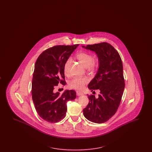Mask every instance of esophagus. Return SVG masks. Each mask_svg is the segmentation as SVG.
Listing matches in <instances>:
<instances>
[{
  "mask_svg": "<svg viewBox=\"0 0 152 152\" xmlns=\"http://www.w3.org/2000/svg\"><path fill=\"white\" fill-rule=\"evenodd\" d=\"M76 94H77V96H81V95H83V94L82 92H80V91H76Z\"/></svg>",
  "mask_w": 152,
  "mask_h": 152,
  "instance_id": "esophagus-1",
  "label": "esophagus"
}]
</instances>
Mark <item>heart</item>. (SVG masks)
Masks as SVG:
<instances>
[{
  "label": "heart",
  "instance_id": "b5f03b06",
  "mask_svg": "<svg viewBox=\"0 0 152 152\" xmlns=\"http://www.w3.org/2000/svg\"><path fill=\"white\" fill-rule=\"evenodd\" d=\"M77 58L79 60L80 62L84 65L85 67H87L89 71H94L97 67V64L96 62L94 61L93 56L86 52H81L76 55ZM71 63V59H68L65 64L64 65V72L65 74L68 72V67ZM88 81V79L87 77H76L73 78L69 81L68 86L71 88L81 90L84 88L85 84H87Z\"/></svg>",
  "mask_w": 152,
  "mask_h": 152
}]
</instances>
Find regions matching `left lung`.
Segmentation results:
<instances>
[{
	"mask_svg": "<svg viewBox=\"0 0 152 152\" xmlns=\"http://www.w3.org/2000/svg\"><path fill=\"white\" fill-rule=\"evenodd\" d=\"M94 51L99 60V68L94 78L88 84L93 91L100 90L97 98L87 94L89 103L83 114L89 121L101 124L107 121L116 113L122 98L125 81L121 58L115 48L105 42L82 46Z\"/></svg>",
	"mask_w": 152,
	"mask_h": 152,
	"instance_id": "1",
	"label": "left lung"
}]
</instances>
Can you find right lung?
Listing matches in <instances>:
<instances>
[{"label": "right lung", "mask_w": 152, "mask_h": 152, "mask_svg": "<svg viewBox=\"0 0 152 152\" xmlns=\"http://www.w3.org/2000/svg\"><path fill=\"white\" fill-rule=\"evenodd\" d=\"M79 44L56 45L43 52L35 64L32 81V97L39 116L49 123H57L65 117L66 102L76 99L74 90L62 94L54 92L59 83L66 84L64 65Z\"/></svg>", "instance_id": "1"}]
</instances>
